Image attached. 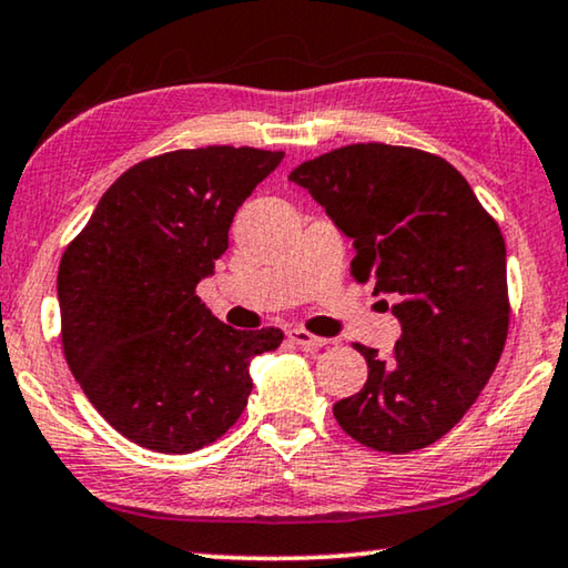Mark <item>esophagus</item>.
Instances as JSON below:
<instances>
[{"instance_id":"obj_1","label":"esophagus","mask_w":568,"mask_h":568,"mask_svg":"<svg viewBox=\"0 0 568 568\" xmlns=\"http://www.w3.org/2000/svg\"><path fill=\"white\" fill-rule=\"evenodd\" d=\"M287 338H291L293 344L303 346V349H321V346H326V344H328L326 338L313 336L311 332H306V328H301V326H293L291 332H287Z\"/></svg>"}]
</instances>
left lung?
I'll list each match as a JSON object with an SVG mask.
<instances>
[{
  "label": "left lung",
  "instance_id": "1",
  "mask_svg": "<svg viewBox=\"0 0 568 568\" xmlns=\"http://www.w3.org/2000/svg\"><path fill=\"white\" fill-rule=\"evenodd\" d=\"M287 178L352 236V275L390 293L403 324L387 359L354 344L369 375L334 405V418L375 452L430 446L471 408L505 349L500 226L467 178L426 150L359 142L306 160Z\"/></svg>",
  "mask_w": 568,
  "mask_h": 568
}]
</instances>
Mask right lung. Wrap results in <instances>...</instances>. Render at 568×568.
<instances>
[{
  "label": "right lung",
  "instance_id": "1",
  "mask_svg": "<svg viewBox=\"0 0 568 568\" xmlns=\"http://www.w3.org/2000/svg\"><path fill=\"white\" fill-rule=\"evenodd\" d=\"M283 158L209 145L142 160L109 185L65 247V362L130 442L160 454L214 444L247 405L252 357L281 346V328L236 332L211 316L196 285L230 247L236 209Z\"/></svg>",
  "mask_w": 568,
  "mask_h": 568
}]
</instances>
